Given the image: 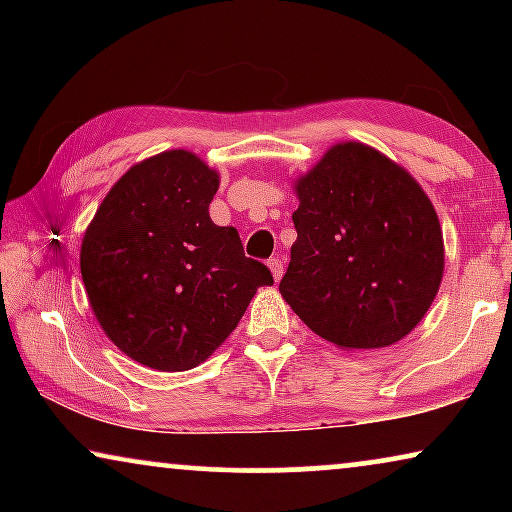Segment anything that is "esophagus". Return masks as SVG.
Wrapping results in <instances>:
<instances>
[{"label": "esophagus", "instance_id": "1", "mask_svg": "<svg viewBox=\"0 0 512 512\" xmlns=\"http://www.w3.org/2000/svg\"><path fill=\"white\" fill-rule=\"evenodd\" d=\"M268 268L272 272V279L279 282V279H282V275H284V261H282V258H270Z\"/></svg>", "mask_w": 512, "mask_h": 512}]
</instances>
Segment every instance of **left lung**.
<instances>
[{
    "instance_id": "8db88e82",
    "label": "left lung",
    "mask_w": 512,
    "mask_h": 512,
    "mask_svg": "<svg viewBox=\"0 0 512 512\" xmlns=\"http://www.w3.org/2000/svg\"><path fill=\"white\" fill-rule=\"evenodd\" d=\"M296 242L279 293L340 349L403 340L438 296L443 230L412 174L361 142H338L293 181Z\"/></svg>"
}]
</instances>
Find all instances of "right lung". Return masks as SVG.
I'll return each instance as SVG.
<instances>
[{
	"mask_svg": "<svg viewBox=\"0 0 512 512\" xmlns=\"http://www.w3.org/2000/svg\"><path fill=\"white\" fill-rule=\"evenodd\" d=\"M221 177L193 151L132 165L104 195L81 242L88 303L107 338L146 368L179 373L219 349L258 286L233 226L209 219Z\"/></svg>",
	"mask_w": 512,
	"mask_h": 512,
	"instance_id": "add662e5",
	"label": "right lung"
}]
</instances>
